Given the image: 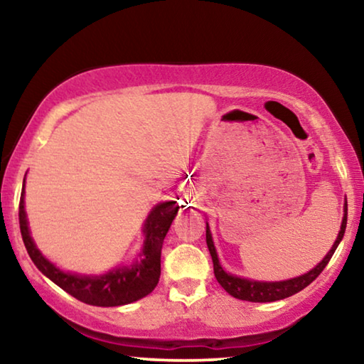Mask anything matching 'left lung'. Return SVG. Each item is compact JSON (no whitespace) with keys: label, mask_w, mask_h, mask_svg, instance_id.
Listing matches in <instances>:
<instances>
[{"label":"left lung","mask_w":364,"mask_h":364,"mask_svg":"<svg viewBox=\"0 0 364 364\" xmlns=\"http://www.w3.org/2000/svg\"><path fill=\"white\" fill-rule=\"evenodd\" d=\"M345 213H343V220H341V228L338 232V237L335 243H333L331 250L326 253L325 258L318 263L315 268H311L308 273H303L300 277L290 278V280H282V282H258V280H250V278H242L237 275H232V273H227L223 270L220 262H218V255L215 250V245H213L212 240V233L210 228H208L207 223V247L208 252H210L212 262H213V273H215L217 282L220 283L223 290L227 293H230L233 298H238V300H245V301H253V303H267V301H277V300H283V298H288L295 293L301 291L303 288H306L310 283L315 280V278L320 275L323 272V268L328 265L330 258L333 257V253L340 245L343 235H345L346 230V218H348V203L345 202Z\"/></svg>","instance_id":"8db88e82"}]
</instances>
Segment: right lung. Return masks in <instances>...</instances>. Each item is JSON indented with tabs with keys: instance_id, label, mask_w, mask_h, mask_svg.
Returning <instances> with one entry per match:
<instances>
[{
	"instance_id": "right-lung-1",
	"label": "right lung",
	"mask_w": 364,
	"mask_h": 364,
	"mask_svg": "<svg viewBox=\"0 0 364 364\" xmlns=\"http://www.w3.org/2000/svg\"><path fill=\"white\" fill-rule=\"evenodd\" d=\"M178 212L176 200L157 203L144 223V245L137 260L129 267H116L104 275H79L63 272L39 252L28 227L24 210V186L19 200V228L24 247L38 270L79 301L92 306H121L147 296L161 278V252L172 220Z\"/></svg>"
}]
</instances>
